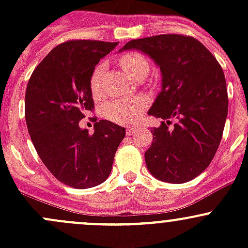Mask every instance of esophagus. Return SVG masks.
Returning <instances> with one entry per match:
<instances>
[{
  "label": "esophagus",
  "mask_w": 248,
  "mask_h": 248,
  "mask_svg": "<svg viewBox=\"0 0 248 248\" xmlns=\"http://www.w3.org/2000/svg\"><path fill=\"white\" fill-rule=\"evenodd\" d=\"M136 131L137 127H129V128H127V136H131V134H133Z\"/></svg>",
  "instance_id": "1"
}]
</instances>
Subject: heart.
Listing matches in <instances>:
<instances>
[{"mask_svg": "<svg viewBox=\"0 0 248 248\" xmlns=\"http://www.w3.org/2000/svg\"><path fill=\"white\" fill-rule=\"evenodd\" d=\"M120 64L129 77L138 79L140 77H146L150 71V63L144 55L138 52H128L120 59ZM106 67L99 64L96 67L90 80L92 94L98 97L102 94V79H103ZM146 107V101L144 98H128L119 99L111 102L107 107V114L111 120L122 124H132L139 119L142 110Z\"/></svg>", "mask_w": 248, "mask_h": 248, "instance_id": "b5f03b06", "label": "heart"}]
</instances>
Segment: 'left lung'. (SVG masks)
Returning a JSON list of instances; mask_svg holds the SVG:
<instances>
[{
    "label": "left lung",
    "mask_w": 248,
    "mask_h": 248,
    "mask_svg": "<svg viewBox=\"0 0 248 248\" xmlns=\"http://www.w3.org/2000/svg\"><path fill=\"white\" fill-rule=\"evenodd\" d=\"M138 50L161 71V91L147 114L162 119L152 127L145 152L150 174L169 184H185L202 174L214 158L228 114L224 73L199 41L161 34L128 42L119 52ZM177 124L169 127L170 120Z\"/></svg>",
    "instance_id": "8db88e82"
}]
</instances>
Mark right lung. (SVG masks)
Returning <instances> with one entry per match:
<instances>
[{
  "label": "right lung",
  "instance_id": "add662e5",
  "mask_svg": "<svg viewBox=\"0 0 248 248\" xmlns=\"http://www.w3.org/2000/svg\"><path fill=\"white\" fill-rule=\"evenodd\" d=\"M117 42L69 41L51 50L37 66L25 94V117L33 146L49 171L79 189L106 181L126 129L108 120L93 134L79 121L93 108L90 80L99 60Z\"/></svg>",
  "mask_w": 248,
  "mask_h": 248
}]
</instances>
